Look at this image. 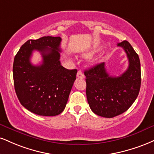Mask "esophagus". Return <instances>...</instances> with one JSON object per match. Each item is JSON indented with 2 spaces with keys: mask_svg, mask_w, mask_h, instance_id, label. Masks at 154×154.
Here are the masks:
<instances>
[{
  "mask_svg": "<svg viewBox=\"0 0 154 154\" xmlns=\"http://www.w3.org/2000/svg\"><path fill=\"white\" fill-rule=\"evenodd\" d=\"M77 77H78V78H80V79H83L85 77V75H83L82 72L81 71V70H79L78 72H77Z\"/></svg>",
  "mask_w": 154,
  "mask_h": 154,
  "instance_id": "obj_1",
  "label": "esophagus"
}]
</instances>
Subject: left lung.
Here are the masks:
<instances>
[{"label":"left lung","instance_id":"8db88e82","mask_svg":"<svg viewBox=\"0 0 154 154\" xmlns=\"http://www.w3.org/2000/svg\"><path fill=\"white\" fill-rule=\"evenodd\" d=\"M126 53L129 65L119 77L107 73L105 62L84 72L86 76V95L92 112L104 118H113L130 107L140 91V59L128 41L118 44Z\"/></svg>","mask_w":154,"mask_h":154}]
</instances>
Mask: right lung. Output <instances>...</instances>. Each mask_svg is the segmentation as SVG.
<instances>
[{"label": "right lung", "instance_id": "1", "mask_svg": "<svg viewBox=\"0 0 154 154\" xmlns=\"http://www.w3.org/2000/svg\"><path fill=\"white\" fill-rule=\"evenodd\" d=\"M59 36H43L29 40L20 48L13 65L14 88L21 104L33 113L55 116L65 108L77 69L61 65ZM39 51L43 62L30 63L32 51Z\"/></svg>", "mask_w": 154, "mask_h": 154}]
</instances>
